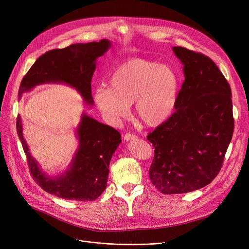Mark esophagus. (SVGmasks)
<instances>
[{
	"label": "esophagus",
	"instance_id": "34e87169",
	"mask_svg": "<svg viewBox=\"0 0 249 249\" xmlns=\"http://www.w3.org/2000/svg\"><path fill=\"white\" fill-rule=\"evenodd\" d=\"M136 138V135L135 134H132V133H126L124 135V140L128 141V140H133Z\"/></svg>",
	"mask_w": 249,
	"mask_h": 249
}]
</instances>
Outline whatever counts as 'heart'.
Segmentation results:
<instances>
[{"instance_id":"b5f03b06","label":"heart","mask_w":249,"mask_h":249,"mask_svg":"<svg viewBox=\"0 0 249 249\" xmlns=\"http://www.w3.org/2000/svg\"><path fill=\"white\" fill-rule=\"evenodd\" d=\"M178 90V74L172 67L136 57L118 65L110 75L109 88L99 87L94 100L112 123L126 118L134 103L138 119L148 127H156L173 114Z\"/></svg>"}]
</instances>
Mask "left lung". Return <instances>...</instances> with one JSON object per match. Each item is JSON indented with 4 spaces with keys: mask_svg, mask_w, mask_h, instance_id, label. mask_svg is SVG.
I'll list each match as a JSON object with an SVG mask.
<instances>
[{
    "mask_svg": "<svg viewBox=\"0 0 249 249\" xmlns=\"http://www.w3.org/2000/svg\"><path fill=\"white\" fill-rule=\"evenodd\" d=\"M173 50L185 74L176 112L147 135L154 147L149 178L164 195L210 184L223 164L234 130L231 89L215 62L185 47Z\"/></svg>",
    "mask_w": 249,
    "mask_h": 249,
    "instance_id": "1",
    "label": "left lung"
}]
</instances>
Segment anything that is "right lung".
Returning a JSON list of instances; mask_svg holds the SVG:
<instances>
[{
  "label": "right lung",
  "mask_w": 249,
  "mask_h": 249,
  "mask_svg": "<svg viewBox=\"0 0 249 249\" xmlns=\"http://www.w3.org/2000/svg\"><path fill=\"white\" fill-rule=\"evenodd\" d=\"M110 46L109 40L102 39L99 42L76 43L47 51L23 77L19 97L38 85L62 83L74 88L87 104L93 105L90 82L96 61ZM17 132L30 175L45 192L65 200L93 201L106 189L112 155L121 143V135L116 129L98 122L84 112L76 128L78 148L70 168L56 178L46 176L32 158L23 136L20 115L17 117Z\"/></svg>",
  "instance_id": "1"
}]
</instances>
